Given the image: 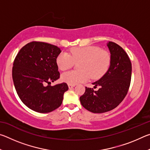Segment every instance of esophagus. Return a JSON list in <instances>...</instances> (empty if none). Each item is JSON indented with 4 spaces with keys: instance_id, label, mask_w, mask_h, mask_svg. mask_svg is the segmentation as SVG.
I'll return each mask as SVG.
<instances>
[{
    "instance_id": "34e87169",
    "label": "esophagus",
    "mask_w": 150,
    "mask_h": 150,
    "mask_svg": "<svg viewBox=\"0 0 150 150\" xmlns=\"http://www.w3.org/2000/svg\"><path fill=\"white\" fill-rule=\"evenodd\" d=\"M68 87H69V88H73L75 87V85H71V84H69L68 85Z\"/></svg>"
}]
</instances>
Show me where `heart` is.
<instances>
[{"instance_id":"heart-1","label":"heart","mask_w":150,"mask_h":150,"mask_svg":"<svg viewBox=\"0 0 150 150\" xmlns=\"http://www.w3.org/2000/svg\"><path fill=\"white\" fill-rule=\"evenodd\" d=\"M78 64L79 71H71L62 75V80L67 84L76 85L84 83L91 77L98 79L108 70L110 63V56L106 51L95 46L75 47L70 54L63 52L56 59L57 65L62 71L71 68L74 63Z\"/></svg>"}]
</instances>
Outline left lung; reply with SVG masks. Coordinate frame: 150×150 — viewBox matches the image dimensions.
I'll list each match as a JSON object with an SVG mask.
<instances>
[{"mask_svg":"<svg viewBox=\"0 0 150 150\" xmlns=\"http://www.w3.org/2000/svg\"><path fill=\"white\" fill-rule=\"evenodd\" d=\"M110 53V67L99 80L93 83L98 91L85 87L80 97L82 106L93 113H103L118 106L125 98L130 87L132 63L125 51L112 42L107 43Z\"/></svg>","mask_w":150,"mask_h":150,"instance_id":"1","label":"left lung"}]
</instances>
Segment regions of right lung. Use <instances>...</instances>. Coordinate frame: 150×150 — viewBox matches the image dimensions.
<instances>
[{
  "label": "right lung",
  "instance_id": "add662e5",
  "mask_svg": "<svg viewBox=\"0 0 150 150\" xmlns=\"http://www.w3.org/2000/svg\"><path fill=\"white\" fill-rule=\"evenodd\" d=\"M61 52L56 45L32 42L22 47L15 58L12 67L14 87L22 102L32 110L47 113L62 105L69 88L67 83L49 85L59 78L56 59Z\"/></svg>",
  "mask_w": 150,
  "mask_h": 150
}]
</instances>
